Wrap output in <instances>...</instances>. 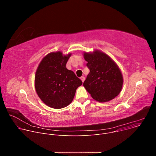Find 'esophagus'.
Instances as JSON below:
<instances>
[{
  "mask_svg": "<svg viewBox=\"0 0 156 156\" xmlns=\"http://www.w3.org/2000/svg\"><path fill=\"white\" fill-rule=\"evenodd\" d=\"M80 79H81V80L82 81V82H84V80H85V78H84V76H81V77L80 78Z\"/></svg>",
  "mask_w": 156,
  "mask_h": 156,
  "instance_id": "1",
  "label": "esophagus"
}]
</instances>
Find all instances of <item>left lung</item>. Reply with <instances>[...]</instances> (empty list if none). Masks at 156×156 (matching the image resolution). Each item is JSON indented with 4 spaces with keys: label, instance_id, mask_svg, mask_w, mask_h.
Here are the masks:
<instances>
[{
    "label": "left lung",
    "instance_id": "8db88e82",
    "mask_svg": "<svg viewBox=\"0 0 156 156\" xmlns=\"http://www.w3.org/2000/svg\"><path fill=\"white\" fill-rule=\"evenodd\" d=\"M90 69L83 86L96 101L106 102L117 97L123 86L122 73L117 64L105 53L99 50L84 52Z\"/></svg>",
    "mask_w": 156,
    "mask_h": 156
}]
</instances>
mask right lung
<instances>
[{
	"mask_svg": "<svg viewBox=\"0 0 156 156\" xmlns=\"http://www.w3.org/2000/svg\"><path fill=\"white\" fill-rule=\"evenodd\" d=\"M71 55H63L60 51L51 52L37 66L34 78L36 91L41 100L51 108H62L69 105L76 89L82 84L74 72L66 68Z\"/></svg>",
	"mask_w": 156,
	"mask_h": 156,
	"instance_id": "right-lung-1",
	"label": "right lung"
}]
</instances>
